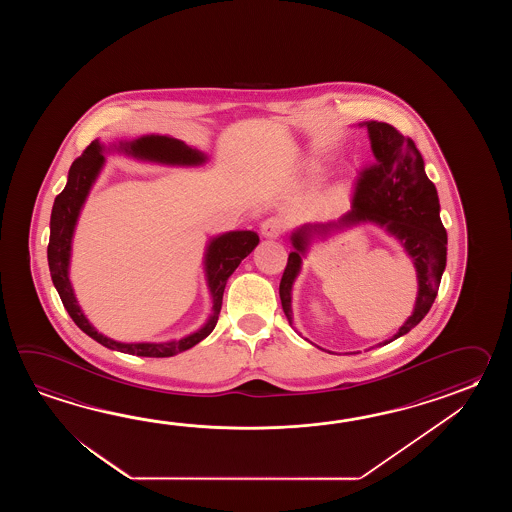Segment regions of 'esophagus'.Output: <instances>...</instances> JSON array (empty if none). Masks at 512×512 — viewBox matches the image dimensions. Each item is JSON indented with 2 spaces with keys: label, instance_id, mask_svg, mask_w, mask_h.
Returning a JSON list of instances; mask_svg holds the SVG:
<instances>
[{
  "label": "esophagus",
  "instance_id": "esophagus-1",
  "mask_svg": "<svg viewBox=\"0 0 512 512\" xmlns=\"http://www.w3.org/2000/svg\"><path fill=\"white\" fill-rule=\"evenodd\" d=\"M285 232V221L282 218H269L261 223V234L265 238H278Z\"/></svg>",
  "mask_w": 512,
  "mask_h": 512
}]
</instances>
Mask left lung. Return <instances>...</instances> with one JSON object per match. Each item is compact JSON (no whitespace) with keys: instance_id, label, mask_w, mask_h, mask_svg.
Here are the masks:
<instances>
[{"instance_id":"1","label":"left lung","mask_w":512,"mask_h":512,"mask_svg":"<svg viewBox=\"0 0 512 512\" xmlns=\"http://www.w3.org/2000/svg\"><path fill=\"white\" fill-rule=\"evenodd\" d=\"M364 126L370 133L373 163L360 170L351 210L338 221L307 223L293 232L294 251L283 271L280 300L283 313L293 324L291 291L309 241L373 221L403 243L414 261L419 282L414 313L390 340L382 342L390 344L414 329L434 304L446 265V230L439 218L437 190L426 177L425 161L415 142L388 122L370 120Z\"/></svg>"}]
</instances>
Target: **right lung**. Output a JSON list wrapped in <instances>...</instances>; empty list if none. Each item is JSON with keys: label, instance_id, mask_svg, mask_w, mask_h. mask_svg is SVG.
<instances>
[{"label": "right lung", "instance_id": "add662e5", "mask_svg": "<svg viewBox=\"0 0 512 512\" xmlns=\"http://www.w3.org/2000/svg\"><path fill=\"white\" fill-rule=\"evenodd\" d=\"M120 150L130 153L133 157L153 161V163L181 164V166H194V164L205 163V155L190 148L179 139L168 137V135H146L137 141L124 142L120 144ZM104 164L102 146L98 141H93L87 146L84 153L75 159V163L69 168L67 185L55 199L53 212H51V236L47 245V260H49V271L55 283L56 291L62 298V304L67 309L73 322L77 324L86 335L97 340L98 344L109 349H117L122 353H130L137 357H174L181 351L194 348L203 338H207L212 329L218 324L219 311L223 304V293L230 274L238 269L241 260L247 258L260 238L252 230H232L227 234H221L218 238L210 241L207 254H205V269H207L208 289L212 294V315L207 324L201 327L196 333L163 342V344H150V342H139V344H124L111 338L100 335L95 327L87 322L86 316L82 313L77 298L73 294V287L69 282V256H71V240L77 225L80 208L86 201L89 188L95 183L98 172Z\"/></svg>", "mask_w": 512, "mask_h": 512}]
</instances>
